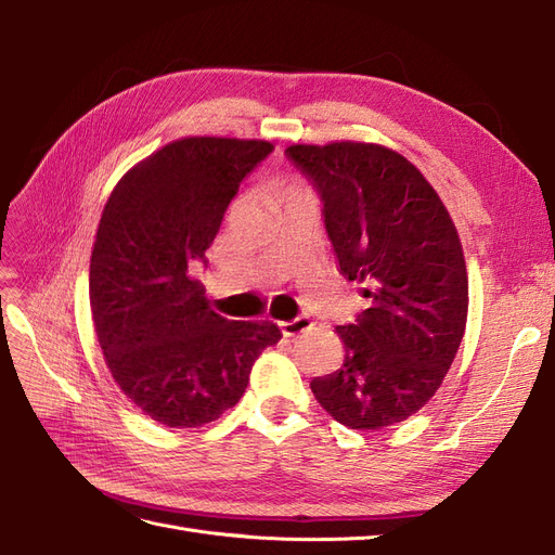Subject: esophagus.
I'll return each mask as SVG.
<instances>
[{"label":"esophagus","mask_w":555,"mask_h":555,"mask_svg":"<svg viewBox=\"0 0 555 555\" xmlns=\"http://www.w3.org/2000/svg\"><path fill=\"white\" fill-rule=\"evenodd\" d=\"M278 326H280L284 338H294V335L308 331L312 326V322L308 317H298V319H294V322H278Z\"/></svg>","instance_id":"1"}]
</instances>
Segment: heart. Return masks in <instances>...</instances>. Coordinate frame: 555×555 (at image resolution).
Instances as JSON below:
<instances>
[{"label": "heart", "mask_w": 555, "mask_h": 555, "mask_svg": "<svg viewBox=\"0 0 555 555\" xmlns=\"http://www.w3.org/2000/svg\"><path fill=\"white\" fill-rule=\"evenodd\" d=\"M289 190H294V188H289ZM289 190H287V192H289Z\"/></svg>", "instance_id": "1"}]
</instances>
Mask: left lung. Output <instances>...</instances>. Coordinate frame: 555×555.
Masks as SVG:
<instances>
[{
	"mask_svg": "<svg viewBox=\"0 0 555 555\" xmlns=\"http://www.w3.org/2000/svg\"><path fill=\"white\" fill-rule=\"evenodd\" d=\"M287 155L324 201L340 273L367 308L338 326L345 359L310 389L335 422L379 430L440 389L467 322V268L442 198L396 150L363 141L296 143Z\"/></svg>",
	"mask_w": 555,
	"mask_h": 555,
	"instance_id": "1",
	"label": "left lung"
}]
</instances>
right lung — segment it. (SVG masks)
<instances>
[{"mask_svg":"<svg viewBox=\"0 0 555 555\" xmlns=\"http://www.w3.org/2000/svg\"><path fill=\"white\" fill-rule=\"evenodd\" d=\"M273 150L259 139L184 137L133 164L113 188L90 257V308L122 393L169 428L220 418L280 328L210 308L194 259L220 231L241 180Z\"/></svg>","mask_w":555,"mask_h":555,"instance_id":"1","label":"right lung"}]
</instances>
